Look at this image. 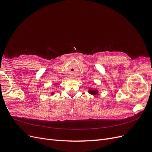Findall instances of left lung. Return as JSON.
I'll use <instances>...</instances> for the list:
<instances>
[{
	"label": "left lung",
	"mask_w": 152,
	"mask_h": 152,
	"mask_svg": "<svg viewBox=\"0 0 152 152\" xmlns=\"http://www.w3.org/2000/svg\"><path fill=\"white\" fill-rule=\"evenodd\" d=\"M89 93L93 95V96H96L98 94V90L97 89H89L88 90Z\"/></svg>",
	"instance_id": "1"
}]
</instances>
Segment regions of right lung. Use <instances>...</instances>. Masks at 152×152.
Masks as SVG:
<instances>
[{"label": "right lung", "instance_id": "obj_1", "mask_svg": "<svg viewBox=\"0 0 152 152\" xmlns=\"http://www.w3.org/2000/svg\"><path fill=\"white\" fill-rule=\"evenodd\" d=\"M50 94H51V95H53V94H54V92H52V93H50Z\"/></svg>", "mask_w": 152, "mask_h": 152}]
</instances>
